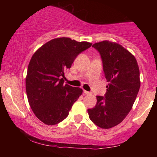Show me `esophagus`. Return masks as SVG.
<instances>
[{"instance_id": "esophagus-1", "label": "esophagus", "mask_w": 157, "mask_h": 157, "mask_svg": "<svg viewBox=\"0 0 157 157\" xmlns=\"http://www.w3.org/2000/svg\"><path fill=\"white\" fill-rule=\"evenodd\" d=\"M83 93H84V94H91V92H89V91H86V90H83Z\"/></svg>"}]
</instances>
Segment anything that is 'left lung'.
<instances>
[{
    "mask_svg": "<svg viewBox=\"0 0 157 157\" xmlns=\"http://www.w3.org/2000/svg\"><path fill=\"white\" fill-rule=\"evenodd\" d=\"M100 52L109 82L105 97L97 96L94 108L88 109L90 120L101 128L120 124L132 109L140 87L136 58L119 44L109 40L93 44Z\"/></svg>",
    "mask_w": 157,
    "mask_h": 157,
    "instance_id": "1",
    "label": "left lung"
}]
</instances>
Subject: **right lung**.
I'll list each match as a JSON object with an SVG mask.
<instances>
[{"instance_id": "1", "label": "right lung", "mask_w": 157, "mask_h": 157, "mask_svg": "<svg viewBox=\"0 0 157 157\" xmlns=\"http://www.w3.org/2000/svg\"><path fill=\"white\" fill-rule=\"evenodd\" d=\"M91 45L58 37L46 43L32 55L26 77L27 98L35 116L46 125H56L67 117L82 94V89L64 85V75L77 56Z\"/></svg>"}]
</instances>
